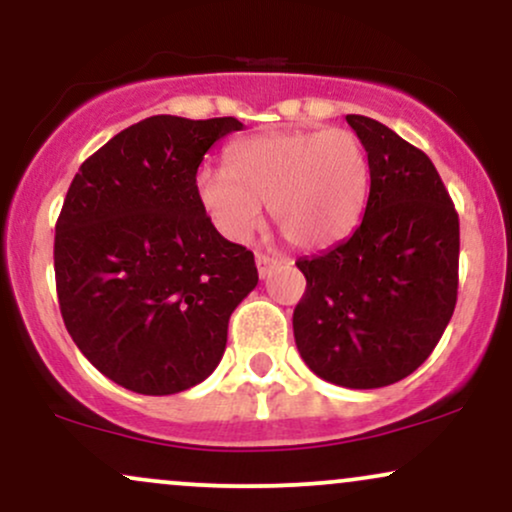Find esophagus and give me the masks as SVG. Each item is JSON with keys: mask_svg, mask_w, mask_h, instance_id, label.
I'll return each instance as SVG.
<instances>
[{"mask_svg": "<svg viewBox=\"0 0 512 512\" xmlns=\"http://www.w3.org/2000/svg\"><path fill=\"white\" fill-rule=\"evenodd\" d=\"M255 262H257V272H260V276L264 279V276H267L269 272H272V267H274V257H269V255H262V252H257V257H255Z\"/></svg>", "mask_w": 512, "mask_h": 512, "instance_id": "esophagus-1", "label": "esophagus"}]
</instances>
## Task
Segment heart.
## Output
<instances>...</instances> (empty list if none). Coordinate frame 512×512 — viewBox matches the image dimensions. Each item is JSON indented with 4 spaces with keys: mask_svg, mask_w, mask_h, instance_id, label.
I'll use <instances>...</instances> for the list:
<instances>
[{
    "mask_svg": "<svg viewBox=\"0 0 512 512\" xmlns=\"http://www.w3.org/2000/svg\"><path fill=\"white\" fill-rule=\"evenodd\" d=\"M370 166L349 129H284L240 139L228 168L202 166L195 187L216 231L245 240L269 216L296 248L320 250L354 231L368 199Z\"/></svg>",
    "mask_w": 512,
    "mask_h": 512,
    "instance_id": "heart-1",
    "label": "heart"
}]
</instances>
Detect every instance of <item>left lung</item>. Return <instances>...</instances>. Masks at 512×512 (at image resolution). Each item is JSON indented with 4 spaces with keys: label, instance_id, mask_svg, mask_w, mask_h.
<instances>
[{
    "label": "left lung",
    "instance_id": "8db88e82",
    "mask_svg": "<svg viewBox=\"0 0 512 512\" xmlns=\"http://www.w3.org/2000/svg\"><path fill=\"white\" fill-rule=\"evenodd\" d=\"M368 154L366 214L349 238L301 257L293 337L322 380L373 390L414 373L457 303L460 219L424 151L383 122L346 115Z\"/></svg>",
    "mask_w": 512,
    "mask_h": 512
}]
</instances>
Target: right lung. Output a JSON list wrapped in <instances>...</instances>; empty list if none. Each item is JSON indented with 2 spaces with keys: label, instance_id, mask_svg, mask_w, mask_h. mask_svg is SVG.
I'll return each instance as SVG.
<instances>
[{
  "label": "right lung",
  "instance_id": "1",
  "mask_svg": "<svg viewBox=\"0 0 512 512\" xmlns=\"http://www.w3.org/2000/svg\"><path fill=\"white\" fill-rule=\"evenodd\" d=\"M236 117L154 115L81 163L55 226L67 332L105 378L139 395L207 380L228 320L257 286L255 257L214 228L197 168Z\"/></svg>",
  "mask_w": 512,
  "mask_h": 512
}]
</instances>
